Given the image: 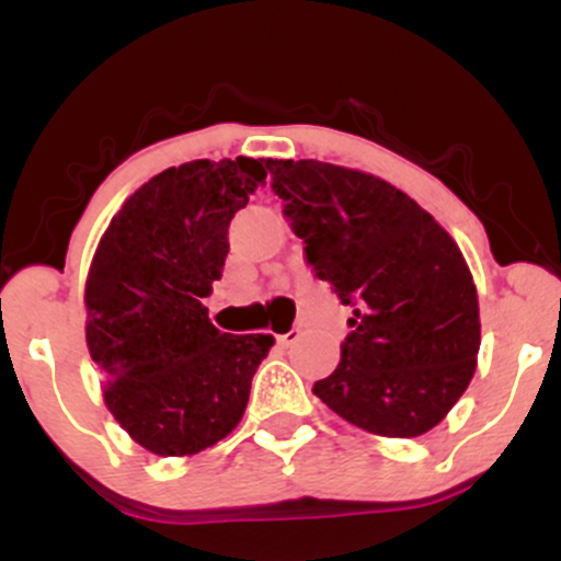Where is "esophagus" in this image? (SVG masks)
<instances>
[{
    "instance_id": "34e87169",
    "label": "esophagus",
    "mask_w": 561,
    "mask_h": 561,
    "mask_svg": "<svg viewBox=\"0 0 561 561\" xmlns=\"http://www.w3.org/2000/svg\"><path fill=\"white\" fill-rule=\"evenodd\" d=\"M300 340V330H289V332H285V334H279V337H276V343H279L282 347H289V345H295Z\"/></svg>"
}]
</instances>
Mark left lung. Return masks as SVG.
I'll use <instances>...</instances> for the list:
<instances>
[{"mask_svg":"<svg viewBox=\"0 0 561 561\" xmlns=\"http://www.w3.org/2000/svg\"><path fill=\"white\" fill-rule=\"evenodd\" d=\"M266 169L313 272L353 306L337 369L313 396L371 435L430 433L478 369V287L459 244L375 173L321 160Z\"/></svg>","mask_w":561,"mask_h":561,"instance_id":"8db88e82","label":"left lung"}]
</instances>
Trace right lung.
Segmentation results:
<instances>
[{"label": "right lung", "instance_id": "add662e5", "mask_svg": "<svg viewBox=\"0 0 561 561\" xmlns=\"http://www.w3.org/2000/svg\"><path fill=\"white\" fill-rule=\"evenodd\" d=\"M266 179V160H190L156 173L100 237L83 287L102 398L134 443L192 456L237 427L272 334H227L208 319L229 221Z\"/></svg>", "mask_w": 561, "mask_h": 561}]
</instances>
